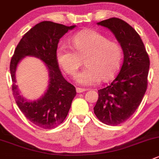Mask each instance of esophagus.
<instances>
[{"instance_id": "obj_1", "label": "esophagus", "mask_w": 159, "mask_h": 159, "mask_svg": "<svg viewBox=\"0 0 159 159\" xmlns=\"http://www.w3.org/2000/svg\"><path fill=\"white\" fill-rule=\"evenodd\" d=\"M87 89H84V88H80V87H77L76 88V92L77 93H83V92L86 91Z\"/></svg>"}]
</instances>
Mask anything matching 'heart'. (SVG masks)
I'll list each match as a JSON object with an SVG mask.
<instances>
[{
  "instance_id": "obj_1",
  "label": "heart",
  "mask_w": 159,
  "mask_h": 159,
  "mask_svg": "<svg viewBox=\"0 0 159 159\" xmlns=\"http://www.w3.org/2000/svg\"><path fill=\"white\" fill-rule=\"evenodd\" d=\"M74 49L61 44L56 51L58 65L67 74L74 76L85 58V68L77 75L75 80L81 85H93L103 80L116 76L122 65V51L120 45L108 40L95 30H84L72 38Z\"/></svg>"
}]
</instances>
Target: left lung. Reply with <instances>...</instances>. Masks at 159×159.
Here are the masks:
<instances>
[{
	"instance_id": "left-lung-1",
	"label": "left lung",
	"mask_w": 159,
	"mask_h": 159,
	"mask_svg": "<svg viewBox=\"0 0 159 159\" xmlns=\"http://www.w3.org/2000/svg\"><path fill=\"white\" fill-rule=\"evenodd\" d=\"M98 25L112 32L122 47L124 58L116 79L98 90L93 111L103 123L117 126L127 120L141 103L148 87L150 60L140 37L127 22L111 18Z\"/></svg>"
}]
</instances>
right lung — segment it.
I'll use <instances>...</instances> for the list:
<instances>
[{
	"instance_id": "right-lung-1",
	"label": "right lung",
	"mask_w": 159,
	"mask_h": 159,
	"mask_svg": "<svg viewBox=\"0 0 159 159\" xmlns=\"http://www.w3.org/2000/svg\"><path fill=\"white\" fill-rule=\"evenodd\" d=\"M75 25L43 21L30 29L17 45L10 63L12 92L16 104L32 123L43 129H53L66 119L76 94L73 85L65 80L56 59L59 40ZM25 56H33L48 67L49 81L47 91L37 101H27L15 84V72L19 61Z\"/></svg>"
}]
</instances>
